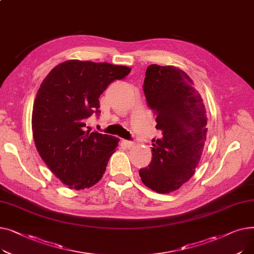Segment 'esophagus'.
<instances>
[{
	"label": "esophagus",
	"mask_w": 254,
	"mask_h": 254,
	"mask_svg": "<svg viewBox=\"0 0 254 254\" xmlns=\"http://www.w3.org/2000/svg\"><path fill=\"white\" fill-rule=\"evenodd\" d=\"M123 144L126 146V147H127V148H130V147H132V146L135 145V142H132V141H128V140H123Z\"/></svg>",
	"instance_id": "34e87169"
}]
</instances>
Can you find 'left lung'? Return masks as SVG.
Here are the masks:
<instances>
[{
	"instance_id": "8db88e82",
	"label": "left lung",
	"mask_w": 254,
	"mask_h": 254,
	"mask_svg": "<svg viewBox=\"0 0 254 254\" xmlns=\"http://www.w3.org/2000/svg\"><path fill=\"white\" fill-rule=\"evenodd\" d=\"M143 90L162 138L153 139L152 161L140 169L142 182L159 193L180 189L194 174L207 135L203 99L192 80L172 65L150 64Z\"/></svg>"
}]
</instances>
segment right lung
<instances>
[{"label":"right lung","mask_w":254,"mask_h":254,"mask_svg":"<svg viewBox=\"0 0 254 254\" xmlns=\"http://www.w3.org/2000/svg\"><path fill=\"white\" fill-rule=\"evenodd\" d=\"M130 68L108 63L70 60L58 64L38 89L32 115L36 148L50 171L73 190L98 183L119 139L86 130V119L98 117L99 98Z\"/></svg>","instance_id":"1"}]
</instances>
